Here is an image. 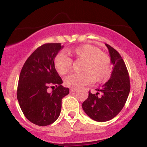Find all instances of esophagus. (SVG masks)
Here are the masks:
<instances>
[{"instance_id":"34e87169","label":"esophagus","mask_w":147,"mask_h":147,"mask_svg":"<svg viewBox=\"0 0 147 147\" xmlns=\"http://www.w3.org/2000/svg\"><path fill=\"white\" fill-rule=\"evenodd\" d=\"M76 90H77V88H71L70 89V92H75Z\"/></svg>"}]
</instances>
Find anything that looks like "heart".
I'll list each match as a JSON object with an SVG mask.
<instances>
[{"instance_id":"b5f03b06","label":"heart","mask_w":147,"mask_h":147,"mask_svg":"<svg viewBox=\"0 0 147 147\" xmlns=\"http://www.w3.org/2000/svg\"><path fill=\"white\" fill-rule=\"evenodd\" d=\"M67 54L75 59L82 60L80 73L70 74L65 77L64 84L70 88H79L90 84L105 82L112 71L110 57L98 48L90 44H84L69 48ZM55 70L63 75L70 71L72 60L63 54H57L54 59Z\"/></svg>"}]
</instances>
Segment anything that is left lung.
I'll return each instance as SVG.
<instances>
[{
	"label": "left lung",
	"instance_id": "left-lung-1",
	"mask_svg": "<svg viewBox=\"0 0 147 147\" xmlns=\"http://www.w3.org/2000/svg\"><path fill=\"white\" fill-rule=\"evenodd\" d=\"M109 49L113 70L111 78L102 86L98 92L92 94L82 104L84 112L97 122H106L115 117L125 105L131 86L129 72L122 57L111 45Z\"/></svg>",
	"mask_w": 147,
	"mask_h": 147
}]
</instances>
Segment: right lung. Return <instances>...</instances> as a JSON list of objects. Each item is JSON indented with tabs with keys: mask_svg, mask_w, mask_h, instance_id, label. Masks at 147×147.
Instances as JSON below:
<instances>
[{
	"mask_svg": "<svg viewBox=\"0 0 147 147\" xmlns=\"http://www.w3.org/2000/svg\"><path fill=\"white\" fill-rule=\"evenodd\" d=\"M63 47L59 43L38 47L21 69L17 99L25 117L36 125L48 126L55 122L60 115L62 99L69 94L54 65L55 57ZM51 85L56 88L49 93Z\"/></svg>",
	"mask_w": 147,
	"mask_h": 147,
	"instance_id": "obj_1",
	"label": "right lung"
}]
</instances>
